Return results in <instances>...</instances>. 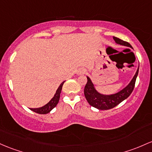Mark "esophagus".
I'll list each match as a JSON object with an SVG mask.
<instances>
[{
    "mask_svg": "<svg viewBox=\"0 0 152 152\" xmlns=\"http://www.w3.org/2000/svg\"><path fill=\"white\" fill-rule=\"evenodd\" d=\"M86 73V70L84 68H80V69L78 71L77 74L78 75H81V74H84V73Z\"/></svg>",
    "mask_w": 152,
    "mask_h": 152,
    "instance_id": "esophagus-1",
    "label": "esophagus"
}]
</instances>
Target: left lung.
Here are the masks:
<instances>
[{"label":"left lung","mask_w":152,"mask_h":152,"mask_svg":"<svg viewBox=\"0 0 152 152\" xmlns=\"http://www.w3.org/2000/svg\"><path fill=\"white\" fill-rule=\"evenodd\" d=\"M113 39L117 44L121 45L126 47H130L133 48L132 46L127 42L119 39V38L113 37ZM138 68L135 73L134 76L130 81V83L122 90L119 91L115 94H102L98 92L95 89L94 84L92 83L91 80L90 79L89 76L87 77V83L84 87V95L89 104L91 106L94 107L98 110H110L112 108L119 104L120 103L122 102L123 100L127 99L128 96L132 93L133 89L135 86V83H136V78H137L138 73Z\"/></svg>","instance_id":"8db88e82"}]
</instances>
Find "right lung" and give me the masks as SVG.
Returning <instances> with one entry per match:
<instances>
[{
	"instance_id": "1",
	"label": "right lung",
	"mask_w": 152,
	"mask_h": 152,
	"mask_svg": "<svg viewBox=\"0 0 152 152\" xmlns=\"http://www.w3.org/2000/svg\"><path fill=\"white\" fill-rule=\"evenodd\" d=\"M65 81H63L61 83V85L59 86V87L58 88V89L56 90V92L54 96L50 99V101L48 103H47L45 105L39 108H30L31 111L34 112V113H38V114H47V113H50L53 108L55 107L58 104V102H59L60 99V95H61V90H62L63 85L64 84Z\"/></svg>"
}]
</instances>
